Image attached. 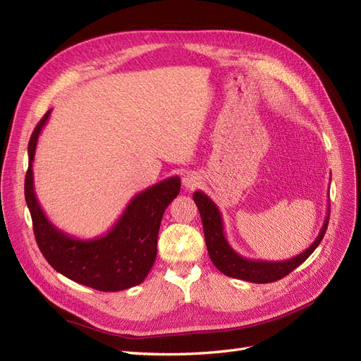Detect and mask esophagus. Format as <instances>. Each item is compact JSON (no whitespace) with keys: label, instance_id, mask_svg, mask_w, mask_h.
Wrapping results in <instances>:
<instances>
[{"label":"esophagus","instance_id":"esophagus-1","mask_svg":"<svg viewBox=\"0 0 361 361\" xmlns=\"http://www.w3.org/2000/svg\"><path fill=\"white\" fill-rule=\"evenodd\" d=\"M199 180H200V176H199V174L197 173H187V174H185V176H183V185H185V187H187V188H194L195 187V185H197L199 183Z\"/></svg>","mask_w":361,"mask_h":361}]
</instances>
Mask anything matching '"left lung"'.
I'll use <instances>...</instances> for the list:
<instances>
[{
    "label": "left lung",
    "instance_id": "left-lung-1",
    "mask_svg": "<svg viewBox=\"0 0 361 361\" xmlns=\"http://www.w3.org/2000/svg\"><path fill=\"white\" fill-rule=\"evenodd\" d=\"M192 199L195 204H197L200 216H202L206 248H207V253H209L212 264L216 267V269H220L223 274L233 279L245 280L250 283L276 281L288 276L289 272H292L295 268H298L322 241L326 226H329V220H330V206H329L319 235L316 236V239L310 244V247L307 250H304L298 256H293L288 260H280V262L253 260L236 253V251L231 247V244H228L224 233L223 216L216 204L207 197L203 191H195L192 194Z\"/></svg>",
    "mask_w": 361,
    "mask_h": 361
}]
</instances>
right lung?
I'll list each match as a JSON object with an SVG mask.
<instances>
[{
  "label": "right lung",
  "mask_w": 361,
  "mask_h": 361,
  "mask_svg": "<svg viewBox=\"0 0 361 361\" xmlns=\"http://www.w3.org/2000/svg\"><path fill=\"white\" fill-rule=\"evenodd\" d=\"M49 114L51 110L30 138L25 176V202L42 255L64 277L96 290L117 292L140 285L155 264L162 215L179 194L180 179H164L135 194L106 233L92 239L73 238L48 220L35 192L32 161Z\"/></svg>",
  "instance_id": "right-lung-1"
}]
</instances>
